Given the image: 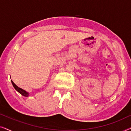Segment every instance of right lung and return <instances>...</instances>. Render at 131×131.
I'll use <instances>...</instances> for the list:
<instances>
[{
	"mask_svg": "<svg viewBox=\"0 0 131 131\" xmlns=\"http://www.w3.org/2000/svg\"><path fill=\"white\" fill-rule=\"evenodd\" d=\"M11 82H12V85H13L14 88H15L16 90H17L18 92L19 93V94H21L23 96H28V92H27L26 91L23 90V89H21V88H19L18 86H17L14 83L13 81H12V80H11Z\"/></svg>",
	"mask_w": 131,
	"mask_h": 131,
	"instance_id": "add662e5",
	"label": "right lung"
}]
</instances>
